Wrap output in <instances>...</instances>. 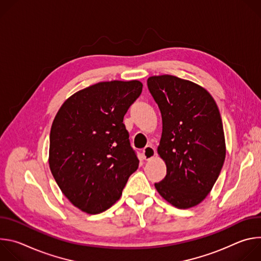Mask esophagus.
Here are the masks:
<instances>
[{
    "label": "esophagus",
    "mask_w": 261,
    "mask_h": 261,
    "mask_svg": "<svg viewBox=\"0 0 261 261\" xmlns=\"http://www.w3.org/2000/svg\"><path fill=\"white\" fill-rule=\"evenodd\" d=\"M142 156L145 160H150L156 156V151L152 145H146L142 150Z\"/></svg>",
    "instance_id": "obj_1"
}]
</instances>
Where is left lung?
I'll list each match as a JSON object with an SVG mask.
<instances>
[{"instance_id":"left-lung-1","label":"left lung","mask_w":261,"mask_h":261,"mask_svg":"<svg viewBox=\"0 0 261 261\" xmlns=\"http://www.w3.org/2000/svg\"><path fill=\"white\" fill-rule=\"evenodd\" d=\"M147 88L161 111L157 151L167 171L156 190L177 208L193 207L211 192L225 160L219 108L204 88L168 74L148 77Z\"/></svg>"}]
</instances>
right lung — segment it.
I'll return each instance as SVG.
<instances>
[{
  "label": "right lung",
  "mask_w": 261,
  "mask_h": 261,
  "mask_svg": "<svg viewBox=\"0 0 261 261\" xmlns=\"http://www.w3.org/2000/svg\"><path fill=\"white\" fill-rule=\"evenodd\" d=\"M141 91L139 81L98 83L70 96L55 117L49 168L63 194L87 214L117 202L138 168L123 121Z\"/></svg>",
  "instance_id": "obj_1"
}]
</instances>
